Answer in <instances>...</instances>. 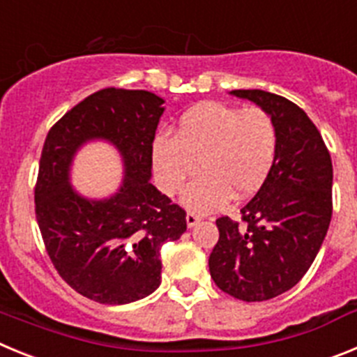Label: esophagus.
Instances as JSON below:
<instances>
[{"mask_svg": "<svg viewBox=\"0 0 357 357\" xmlns=\"http://www.w3.org/2000/svg\"><path fill=\"white\" fill-rule=\"evenodd\" d=\"M202 222V218L198 216V214L195 213H188V216H185V223H188V227L191 229V227H195L197 223Z\"/></svg>", "mask_w": 357, "mask_h": 357, "instance_id": "1", "label": "esophagus"}]
</instances>
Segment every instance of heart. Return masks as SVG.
Here are the masks:
<instances>
[{
  "label": "heart",
  "mask_w": 357,
  "mask_h": 357,
  "mask_svg": "<svg viewBox=\"0 0 357 357\" xmlns=\"http://www.w3.org/2000/svg\"><path fill=\"white\" fill-rule=\"evenodd\" d=\"M277 130L273 119L259 107L239 109L207 102L181 116L175 137L157 135L151 160L164 193L185 189L184 206L206 214L222 209L236 198H247L264 184L273 166Z\"/></svg>",
  "instance_id": "heart-1"
}]
</instances>
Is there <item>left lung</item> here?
I'll return each mask as SVG.
<instances>
[{
	"label": "left lung",
	"mask_w": 357,
	"mask_h": 357,
	"mask_svg": "<svg viewBox=\"0 0 357 357\" xmlns=\"http://www.w3.org/2000/svg\"><path fill=\"white\" fill-rule=\"evenodd\" d=\"M230 94L270 114L277 150L266 181L241 209V225L229 216L216 220L209 272L230 296L263 302L291 289L313 264L333 216V162L301 107L261 89Z\"/></svg>",
	"instance_id": "8db88e82"
}]
</instances>
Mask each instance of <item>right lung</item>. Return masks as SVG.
I'll list each match as a JSON object with an SVG mask.
<instances>
[{
  "instance_id": "right-lung-1",
  "label": "right lung",
  "mask_w": 357,
  "mask_h": 357,
  "mask_svg": "<svg viewBox=\"0 0 357 357\" xmlns=\"http://www.w3.org/2000/svg\"><path fill=\"white\" fill-rule=\"evenodd\" d=\"M164 100L148 91L102 89L68 110L46 135L36 214L46 252L75 291L100 304L144 298L160 284V247L185 232V211L151 178V148ZM94 139L120 151L126 176L114 195L82 197L68 182L76 151Z\"/></svg>"
}]
</instances>
